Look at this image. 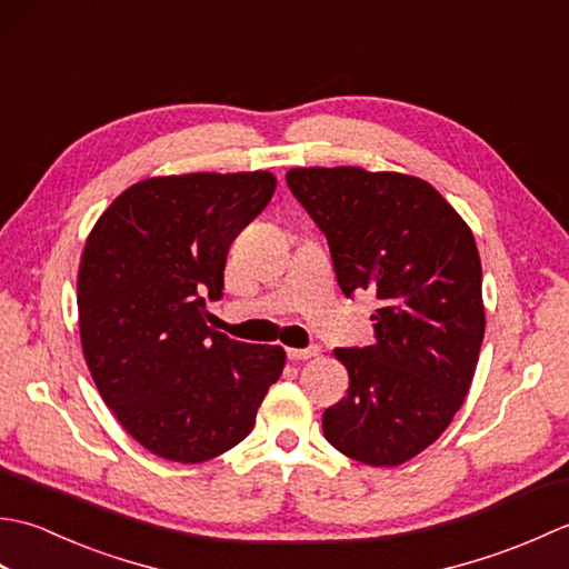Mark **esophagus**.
Here are the masks:
<instances>
[{"label": "esophagus", "instance_id": "1", "mask_svg": "<svg viewBox=\"0 0 569 569\" xmlns=\"http://www.w3.org/2000/svg\"><path fill=\"white\" fill-rule=\"evenodd\" d=\"M286 355H288V359H293V361H303V359L318 357L320 355V347L318 345H310L306 349H286Z\"/></svg>", "mask_w": 569, "mask_h": 569}]
</instances>
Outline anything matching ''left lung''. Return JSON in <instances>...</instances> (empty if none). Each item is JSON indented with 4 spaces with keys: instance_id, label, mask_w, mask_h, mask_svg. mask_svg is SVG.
<instances>
[{
    "instance_id": "obj_1",
    "label": "left lung",
    "mask_w": 569,
    "mask_h": 569,
    "mask_svg": "<svg viewBox=\"0 0 569 569\" xmlns=\"http://www.w3.org/2000/svg\"><path fill=\"white\" fill-rule=\"evenodd\" d=\"M286 183L328 237L342 293L379 303L371 345L335 349L349 389L322 432L361 465L396 467L440 438L475 377L485 340L475 234L413 176L293 168Z\"/></svg>"
}]
</instances>
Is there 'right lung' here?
Listing matches in <instances>:
<instances>
[{"instance_id": "obj_1", "label": "right lung", "mask_w": 569, "mask_h": 569, "mask_svg": "<svg viewBox=\"0 0 569 569\" xmlns=\"http://www.w3.org/2000/svg\"><path fill=\"white\" fill-rule=\"evenodd\" d=\"M273 190L266 171L141 180L84 244V361L124 430L171 462H204L244 440L283 371L281 347L229 340L208 325L229 244Z\"/></svg>"}]
</instances>
